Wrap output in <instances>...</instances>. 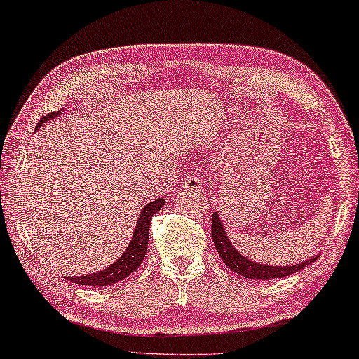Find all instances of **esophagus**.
Returning a JSON list of instances; mask_svg holds the SVG:
<instances>
[{
  "label": "esophagus",
  "mask_w": 359,
  "mask_h": 359,
  "mask_svg": "<svg viewBox=\"0 0 359 359\" xmlns=\"http://www.w3.org/2000/svg\"><path fill=\"white\" fill-rule=\"evenodd\" d=\"M183 186L186 189L196 191V193H199V191H203V188H204V181L201 180L199 176L193 175V176H189V178H184Z\"/></svg>",
  "instance_id": "34e87169"
}]
</instances>
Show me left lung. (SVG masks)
<instances>
[{
	"instance_id": "1",
	"label": "left lung",
	"mask_w": 359,
	"mask_h": 359,
	"mask_svg": "<svg viewBox=\"0 0 359 359\" xmlns=\"http://www.w3.org/2000/svg\"><path fill=\"white\" fill-rule=\"evenodd\" d=\"M212 240L215 250H217L222 262L227 264L233 273L250 279H278L289 276V274L301 271L304 266L316 262L318 257V255H316V257L307 259V262L292 264V266H271V264L255 263L252 259L245 258L243 255H240L237 250L233 248L232 242H230L227 233H225V229L222 227V222H220L217 212H214L212 215Z\"/></svg>"
}]
</instances>
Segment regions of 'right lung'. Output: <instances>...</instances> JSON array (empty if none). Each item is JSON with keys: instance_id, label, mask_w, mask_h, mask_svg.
I'll return each instance as SVG.
<instances>
[{"instance_id": "1", "label": "right lung", "mask_w": 359, "mask_h": 359, "mask_svg": "<svg viewBox=\"0 0 359 359\" xmlns=\"http://www.w3.org/2000/svg\"><path fill=\"white\" fill-rule=\"evenodd\" d=\"M60 112H53V114H48L42 117L39 121L37 129L41 126L46 124L48 119H52L53 116H58ZM165 205V199H155L154 203H149L142 209L139 215V220H137L135 230L132 233V240L129 247L126 248V252L122 253L117 262H114L111 266L106 269H101V271L86 274V276H73L68 278L70 283H76L80 286H109V284H116L117 281H122V279L129 276L130 273H134L137 268L140 266L142 259L145 258L147 253V245H149V233H150V220L154 217V214L158 212V210Z\"/></svg>"}]
</instances>
